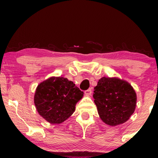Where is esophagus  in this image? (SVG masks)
Wrapping results in <instances>:
<instances>
[{
  "label": "esophagus",
  "mask_w": 158,
  "mask_h": 158,
  "mask_svg": "<svg viewBox=\"0 0 158 158\" xmlns=\"http://www.w3.org/2000/svg\"><path fill=\"white\" fill-rule=\"evenodd\" d=\"M91 93H92V91H91V90H90V89H88V90H85V94L86 96H90V95H91Z\"/></svg>",
  "instance_id": "34e87169"
}]
</instances>
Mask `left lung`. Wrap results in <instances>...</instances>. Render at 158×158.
<instances>
[{"instance_id": "8db88e82", "label": "left lung", "mask_w": 158, "mask_h": 158, "mask_svg": "<svg viewBox=\"0 0 158 158\" xmlns=\"http://www.w3.org/2000/svg\"><path fill=\"white\" fill-rule=\"evenodd\" d=\"M94 92L98 114L107 125L123 124L135 112L137 94L128 81L117 77H102Z\"/></svg>"}]
</instances>
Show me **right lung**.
I'll return each instance as SVG.
<instances>
[{
  "label": "right lung",
  "instance_id": "1",
  "mask_svg": "<svg viewBox=\"0 0 158 158\" xmlns=\"http://www.w3.org/2000/svg\"><path fill=\"white\" fill-rule=\"evenodd\" d=\"M83 93L67 78L52 77L36 88L34 103L40 116L51 124H60L75 111Z\"/></svg>",
  "mask_w": 158,
  "mask_h": 158
}]
</instances>
